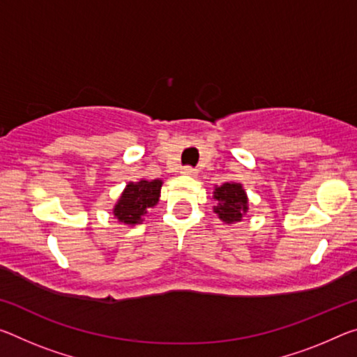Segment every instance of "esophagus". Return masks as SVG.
<instances>
[{"mask_svg":"<svg viewBox=\"0 0 357 357\" xmlns=\"http://www.w3.org/2000/svg\"><path fill=\"white\" fill-rule=\"evenodd\" d=\"M183 174H188V176H195L197 169L192 168V167H184L183 168Z\"/></svg>","mask_w":357,"mask_h":357,"instance_id":"1","label":"esophagus"}]
</instances>
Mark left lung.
Instances as JSON below:
<instances>
[{"mask_svg":"<svg viewBox=\"0 0 357 357\" xmlns=\"http://www.w3.org/2000/svg\"><path fill=\"white\" fill-rule=\"evenodd\" d=\"M213 199L218 202L214 213L225 224L240 222L248 213V195L240 183H225L214 188Z\"/></svg>","mask_w":357,"mask_h":357,"instance_id":"obj_1","label":"left lung"}]
</instances>
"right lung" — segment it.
Masks as SVG:
<instances>
[{
	"label": "right lung",
	"instance_id": "1",
	"mask_svg": "<svg viewBox=\"0 0 357 357\" xmlns=\"http://www.w3.org/2000/svg\"><path fill=\"white\" fill-rule=\"evenodd\" d=\"M162 184L160 179H139L138 183H128L112 209L119 222L127 225L143 222L148 209L158 203Z\"/></svg>",
	"mask_w": 357,
	"mask_h": 357
}]
</instances>
